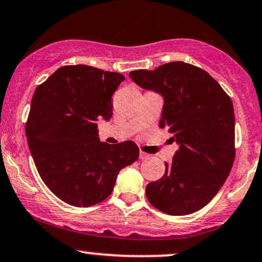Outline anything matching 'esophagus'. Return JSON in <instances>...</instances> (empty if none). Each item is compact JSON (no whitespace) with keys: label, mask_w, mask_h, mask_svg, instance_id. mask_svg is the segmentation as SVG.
<instances>
[{"label":"esophagus","mask_w":262,"mask_h":262,"mask_svg":"<svg viewBox=\"0 0 262 262\" xmlns=\"http://www.w3.org/2000/svg\"><path fill=\"white\" fill-rule=\"evenodd\" d=\"M150 157V155H147L146 152H144V151H140V154H139V159L140 160H147Z\"/></svg>","instance_id":"obj_1"}]
</instances>
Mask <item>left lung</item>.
Here are the masks:
<instances>
[{
    "instance_id": "left-lung-1",
    "label": "left lung",
    "mask_w": 262,
    "mask_h": 262,
    "mask_svg": "<svg viewBox=\"0 0 262 262\" xmlns=\"http://www.w3.org/2000/svg\"><path fill=\"white\" fill-rule=\"evenodd\" d=\"M129 75L139 86L163 96L160 127L168 128L179 145L163 177L147 184V200L172 216L203 209L219 193L234 162L231 97L207 72L185 62Z\"/></svg>"
}]
</instances>
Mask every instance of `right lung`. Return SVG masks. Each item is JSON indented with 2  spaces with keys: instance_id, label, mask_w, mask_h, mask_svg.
Segmentation results:
<instances>
[{
  "instance_id": "1",
  "label": "right lung",
  "mask_w": 262,
  "mask_h": 262,
  "mask_svg": "<svg viewBox=\"0 0 262 262\" xmlns=\"http://www.w3.org/2000/svg\"><path fill=\"white\" fill-rule=\"evenodd\" d=\"M123 80L116 72L64 66L34 93L25 124L31 156L47 188L72 206L107 199L119 171L139 157L134 141L99 139L96 121L112 117V95Z\"/></svg>"
}]
</instances>
